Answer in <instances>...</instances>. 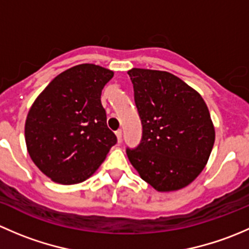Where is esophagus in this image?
<instances>
[{
	"mask_svg": "<svg viewBox=\"0 0 249 249\" xmlns=\"http://www.w3.org/2000/svg\"><path fill=\"white\" fill-rule=\"evenodd\" d=\"M115 136H117V140L118 142H122V137H123V132L122 130H118V131H115Z\"/></svg>",
	"mask_w": 249,
	"mask_h": 249,
	"instance_id": "1",
	"label": "esophagus"
}]
</instances>
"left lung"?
<instances>
[{"instance_id": "left-lung-1", "label": "left lung", "mask_w": 249, "mask_h": 249, "mask_svg": "<svg viewBox=\"0 0 249 249\" xmlns=\"http://www.w3.org/2000/svg\"><path fill=\"white\" fill-rule=\"evenodd\" d=\"M135 104L142 140L127 158L143 180L158 192L189 185L205 169L215 132L201 95L165 71L132 69Z\"/></svg>"}]
</instances>
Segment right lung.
<instances>
[{
    "instance_id": "obj_1",
    "label": "right lung",
    "mask_w": 249,
    "mask_h": 249,
    "mask_svg": "<svg viewBox=\"0 0 249 249\" xmlns=\"http://www.w3.org/2000/svg\"><path fill=\"white\" fill-rule=\"evenodd\" d=\"M113 74L99 65H77L55 77L32 104L25 122L27 152L53 182H84L117 143L101 105Z\"/></svg>"
}]
</instances>
